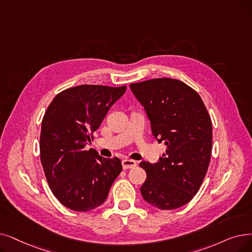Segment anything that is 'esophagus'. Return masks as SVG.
I'll list each match as a JSON object with an SVG mask.
<instances>
[{
	"label": "esophagus",
	"mask_w": 252,
	"mask_h": 252,
	"mask_svg": "<svg viewBox=\"0 0 252 252\" xmlns=\"http://www.w3.org/2000/svg\"><path fill=\"white\" fill-rule=\"evenodd\" d=\"M137 166V161L136 160H133V159H128V158H126L123 160V168L125 170L126 169H133Z\"/></svg>",
	"instance_id": "obj_1"
}]
</instances>
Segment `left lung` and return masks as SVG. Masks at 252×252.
I'll return each mask as SVG.
<instances>
[{"label": "left lung", "mask_w": 252, "mask_h": 252, "mask_svg": "<svg viewBox=\"0 0 252 252\" xmlns=\"http://www.w3.org/2000/svg\"><path fill=\"white\" fill-rule=\"evenodd\" d=\"M144 107L152 135L166 152L156 163L141 161L143 199L161 210L188 204L199 191L212 151V123L199 94L184 82L157 78L129 85Z\"/></svg>", "instance_id": "1"}]
</instances>
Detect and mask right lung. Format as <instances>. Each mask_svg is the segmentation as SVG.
I'll use <instances>...</instances> for the list:
<instances>
[{
    "label": "right lung",
    "mask_w": 252,
    "mask_h": 252,
    "mask_svg": "<svg viewBox=\"0 0 252 252\" xmlns=\"http://www.w3.org/2000/svg\"><path fill=\"white\" fill-rule=\"evenodd\" d=\"M126 90V85L71 87L56 95L42 119V167L54 196L71 210L101 206L123 170L119 158H105L84 147Z\"/></svg>",
    "instance_id": "obj_1"
}]
</instances>
